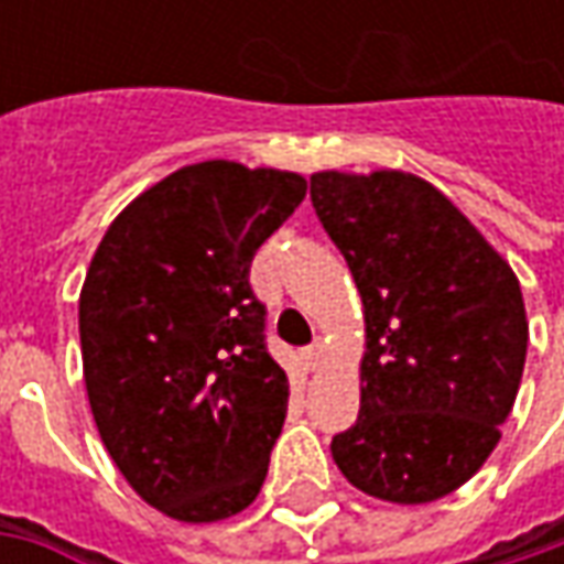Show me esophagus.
Segmentation results:
<instances>
[{
  "instance_id": "esophagus-1",
  "label": "esophagus",
  "mask_w": 564,
  "mask_h": 564,
  "mask_svg": "<svg viewBox=\"0 0 564 564\" xmlns=\"http://www.w3.org/2000/svg\"><path fill=\"white\" fill-rule=\"evenodd\" d=\"M319 358H323V341L316 338L314 345H307V348H304V364H307L311 370H316V367H319Z\"/></svg>"
}]
</instances>
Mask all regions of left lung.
Segmentation results:
<instances>
[{
	"mask_svg": "<svg viewBox=\"0 0 564 564\" xmlns=\"http://www.w3.org/2000/svg\"><path fill=\"white\" fill-rule=\"evenodd\" d=\"M311 200L355 275L367 355L348 484L417 506L467 484L499 443L528 355L511 267L445 194L404 172H316Z\"/></svg>",
	"mask_w": 564,
	"mask_h": 564,
	"instance_id": "1",
	"label": "left lung"
}]
</instances>
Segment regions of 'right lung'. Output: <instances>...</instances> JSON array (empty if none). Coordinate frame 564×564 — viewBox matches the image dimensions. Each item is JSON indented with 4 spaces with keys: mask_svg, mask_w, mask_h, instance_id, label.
I'll return each instance as SVG.
<instances>
[{
    "mask_svg": "<svg viewBox=\"0 0 564 564\" xmlns=\"http://www.w3.org/2000/svg\"><path fill=\"white\" fill-rule=\"evenodd\" d=\"M294 172L209 160L143 191L102 235L77 323L102 445L178 521L257 499L289 411L250 263L304 200Z\"/></svg>",
    "mask_w": 564,
    "mask_h": 564,
    "instance_id": "obj_1",
    "label": "right lung"
}]
</instances>
